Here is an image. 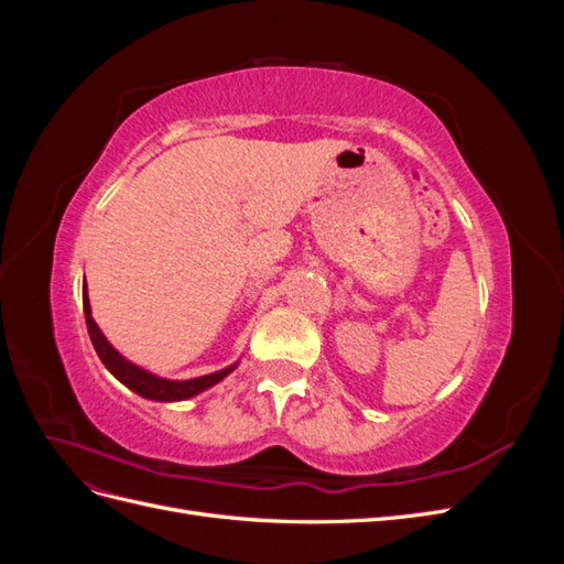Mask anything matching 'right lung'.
<instances>
[{
	"label": "right lung",
	"instance_id": "1",
	"mask_svg": "<svg viewBox=\"0 0 564 564\" xmlns=\"http://www.w3.org/2000/svg\"><path fill=\"white\" fill-rule=\"evenodd\" d=\"M82 301H84V317H87V329L91 336V344L100 357V362L106 365V369L112 373L117 381H122L129 390L139 392L141 398L155 400V402H178V400H187L197 395V392L212 388L214 383H218L220 379H226L228 373L235 369L226 367L220 371L207 373V377L199 379H191V381H169V379H160L155 373H150L141 367L131 365L127 357L119 355L110 344L108 338L104 336V332L98 329V324L91 317V305H89V294H87V282H84V292H82Z\"/></svg>",
	"mask_w": 564,
	"mask_h": 564
}]
</instances>
